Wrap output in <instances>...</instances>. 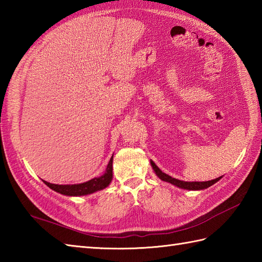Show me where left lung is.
Listing matches in <instances>:
<instances>
[{
    "instance_id": "left-lung-1",
    "label": "left lung",
    "mask_w": 262,
    "mask_h": 262,
    "mask_svg": "<svg viewBox=\"0 0 262 262\" xmlns=\"http://www.w3.org/2000/svg\"><path fill=\"white\" fill-rule=\"evenodd\" d=\"M151 165L154 170L155 173L160 178L161 180H163L165 182H170L171 185H174L177 187H179L181 189H187V190H203V189L208 188L210 186H213L214 183H216L220 179H222V177L216 178V179L213 180H209V181H202V182H198V181H193V182H187V181H181V180H178L176 178H172L168 174H165L164 172L161 171L157 164H155L153 161H151Z\"/></svg>"
}]
</instances>
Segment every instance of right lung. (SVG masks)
Instances as JSON below:
<instances>
[{"instance_id": "obj_1", "label": "right lung", "mask_w": 262, "mask_h": 262, "mask_svg": "<svg viewBox=\"0 0 262 262\" xmlns=\"http://www.w3.org/2000/svg\"><path fill=\"white\" fill-rule=\"evenodd\" d=\"M113 159L114 155L111 157L107 169H105V172L101 177L93 178V179L86 182L77 183V185H55V183H49L45 180L42 181L45 182L46 186L53 189L54 191L65 194V196H84V194H90L107 188L111 180H113Z\"/></svg>"}]
</instances>
